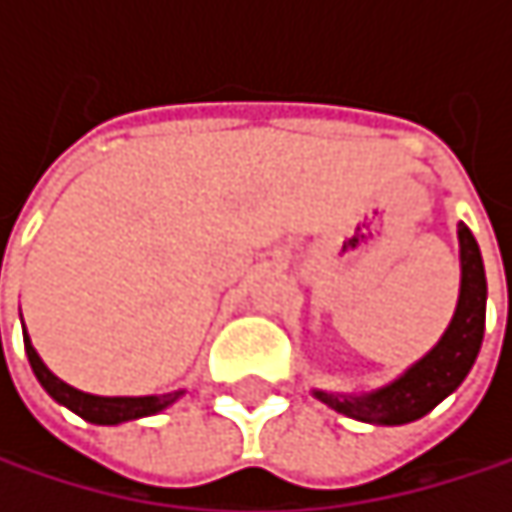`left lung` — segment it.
Returning a JSON list of instances; mask_svg holds the SVG:
<instances>
[{
	"label": "left lung",
	"instance_id": "obj_1",
	"mask_svg": "<svg viewBox=\"0 0 512 512\" xmlns=\"http://www.w3.org/2000/svg\"><path fill=\"white\" fill-rule=\"evenodd\" d=\"M460 257L462 287L457 314L448 332L442 335V341L433 347V353H427L415 367H409L397 382L373 394L347 397V394L317 391L323 403H329L335 412H344L356 421L409 424V421L424 418L454 388H460V382L468 376L474 358L480 353L483 326H486V272H483L480 249L465 225H460Z\"/></svg>",
	"mask_w": 512,
	"mask_h": 512
}]
</instances>
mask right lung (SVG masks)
<instances>
[{
	"mask_svg": "<svg viewBox=\"0 0 512 512\" xmlns=\"http://www.w3.org/2000/svg\"><path fill=\"white\" fill-rule=\"evenodd\" d=\"M23 341H26L29 364H32L38 382L47 388V394L52 400H58L61 406H67L70 412H76L79 418L91 421V424H121V421H136V418L154 415V412H162L165 406H171L177 400V394H180L177 391V394H159V397H97V394L76 391V388H70L67 382H61L55 373L47 370V364L35 353L26 332H23Z\"/></svg>",
	"mask_w": 512,
	"mask_h": 512,
	"instance_id": "1",
	"label": "right lung"
}]
</instances>
